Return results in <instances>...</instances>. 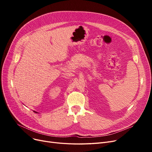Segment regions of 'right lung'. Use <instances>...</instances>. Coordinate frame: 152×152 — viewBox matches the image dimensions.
I'll list each match as a JSON object with an SVG mask.
<instances>
[{"label":"right lung","mask_w":152,"mask_h":152,"mask_svg":"<svg viewBox=\"0 0 152 152\" xmlns=\"http://www.w3.org/2000/svg\"><path fill=\"white\" fill-rule=\"evenodd\" d=\"M34 112H35V113H37V112H35V111H34Z\"/></svg>","instance_id":"right-lung-1"}]
</instances>
